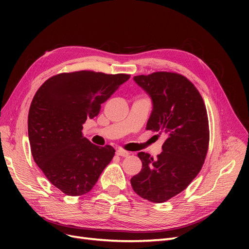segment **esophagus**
<instances>
[{
    "label": "esophagus",
    "mask_w": 249,
    "mask_h": 249,
    "mask_svg": "<svg viewBox=\"0 0 249 249\" xmlns=\"http://www.w3.org/2000/svg\"><path fill=\"white\" fill-rule=\"evenodd\" d=\"M116 155L120 156V157H127V156L130 155V153L126 152V150H124V149H117L116 150Z\"/></svg>",
    "instance_id": "obj_1"
}]
</instances>
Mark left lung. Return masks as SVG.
Listing matches in <instances>:
<instances>
[{
    "mask_svg": "<svg viewBox=\"0 0 249 249\" xmlns=\"http://www.w3.org/2000/svg\"><path fill=\"white\" fill-rule=\"evenodd\" d=\"M134 81L153 101L146 130L166 139L157 159L138 154L142 169L131 185L140 197L161 203L184 191L202 167L210 140L207 109L197 88L179 73L157 71Z\"/></svg>",
    "mask_w": 249,
    "mask_h": 249,
    "instance_id": "1",
    "label": "left lung"
}]
</instances>
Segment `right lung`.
<instances>
[{"label":"right lung","instance_id":"obj_1","mask_svg":"<svg viewBox=\"0 0 249 249\" xmlns=\"http://www.w3.org/2000/svg\"><path fill=\"white\" fill-rule=\"evenodd\" d=\"M129 79L125 73L62 72L36 91L28 115L31 153L51 184L64 194L88 193L114 157L111 145L97 146L83 136V124L99 115L101 105Z\"/></svg>","mask_w":249,"mask_h":249}]
</instances>
